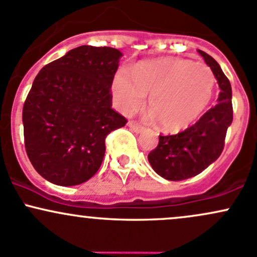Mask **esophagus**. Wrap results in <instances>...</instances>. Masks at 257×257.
Segmentation results:
<instances>
[{
    "label": "esophagus",
    "instance_id": "1",
    "mask_svg": "<svg viewBox=\"0 0 257 257\" xmlns=\"http://www.w3.org/2000/svg\"><path fill=\"white\" fill-rule=\"evenodd\" d=\"M128 125H129V128L133 129L135 133H140V132L144 131V126L142 125V124H139V123H137V122H133V120H132V122H129Z\"/></svg>",
    "mask_w": 257,
    "mask_h": 257
}]
</instances>
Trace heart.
<instances>
[{
	"label": "heart",
	"instance_id": "heart-1",
	"mask_svg": "<svg viewBox=\"0 0 257 257\" xmlns=\"http://www.w3.org/2000/svg\"><path fill=\"white\" fill-rule=\"evenodd\" d=\"M216 79L206 64L188 60L165 58L137 64L132 78L124 70L115 74L113 91L118 108L132 114L145 102L152 117L165 131L180 132L195 123L213 96Z\"/></svg>",
	"mask_w": 257,
	"mask_h": 257
}]
</instances>
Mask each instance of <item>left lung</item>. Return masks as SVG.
<instances>
[{
  "instance_id": "obj_1",
  "label": "left lung",
  "mask_w": 257,
  "mask_h": 257,
  "mask_svg": "<svg viewBox=\"0 0 257 257\" xmlns=\"http://www.w3.org/2000/svg\"><path fill=\"white\" fill-rule=\"evenodd\" d=\"M199 53L212 70L221 89L218 103L185 131L174 135H160L159 145L148 156L154 171L173 182L197 176L218 159L223 151L227 129L233 120L229 80L210 55L201 50Z\"/></svg>"
}]
</instances>
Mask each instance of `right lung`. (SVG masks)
Here are the masks:
<instances>
[{
    "mask_svg": "<svg viewBox=\"0 0 257 257\" xmlns=\"http://www.w3.org/2000/svg\"><path fill=\"white\" fill-rule=\"evenodd\" d=\"M122 53L79 46L42 68L23 106L24 144L36 172L62 187L100 168L106 137L126 118L112 108L111 86Z\"/></svg>",
    "mask_w": 257,
    "mask_h": 257,
    "instance_id": "1",
    "label": "right lung"
}]
</instances>
